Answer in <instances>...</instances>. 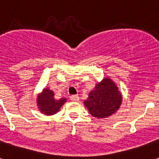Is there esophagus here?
I'll return each instance as SVG.
<instances>
[{
	"instance_id": "1",
	"label": "esophagus",
	"mask_w": 159,
	"mask_h": 159,
	"mask_svg": "<svg viewBox=\"0 0 159 159\" xmlns=\"http://www.w3.org/2000/svg\"><path fill=\"white\" fill-rule=\"evenodd\" d=\"M70 100L72 102H78L79 101V97L77 95H72L70 97Z\"/></svg>"
}]
</instances>
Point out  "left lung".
I'll use <instances>...</instances> for the list:
<instances>
[{"label":"left lung","mask_w":159,"mask_h":159,"mask_svg":"<svg viewBox=\"0 0 159 159\" xmlns=\"http://www.w3.org/2000/svg\"><path fill=\"white\" fill-rule=\"evenodd\" d=\"M122 97L118 87L110 78H105L89 93L84 102L90 114L97 118H105L115 113L120 106Z\"/></svg>","instance_id":"8db88e82"}]
</instances>
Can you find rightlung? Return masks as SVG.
<instances>
[{
  "mask_svg": "<svg viewBox=\"0 0 159 159\" xmlns=\"http://www.w3.org/2000/svg\"><path fill=\"white\" fill-rule=\"evenodd\" d=\"M37 102L39 109L41 112L48 116H51L59 111L60 107L66 102V99L62 98L60 100H56L53 91L45 88L38 97Z\"/></svg>",
  "mask_w": 159,
  "mask_h": 159,
  "instance_id": "add662e5",
  "label": "right lung"
}]
</instances>
